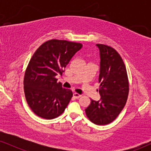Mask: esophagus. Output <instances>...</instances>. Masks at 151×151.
<instances>
[{
    "instance_id": "1",
    "label": "esophagus",
    "mask_w": 151,
    "mask_h": 151,
    "mask_svg": "<svg viewBox=\"0 0 151 151\" xmlns=\"http://www.w3.org/2000/svg\"><path fill=\"white\" fill-rule=\"evenodd\" d=\"M73 96H74V98H76V99H79V98L81 97V94H79V93H73Z\"/></svg>"
}]
</instances>
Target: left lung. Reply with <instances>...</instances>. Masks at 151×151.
<instances>
[{"mask_svg": "<svg viewBox=\"0 0 151 151\" xmlns=\"http://www.w3.org/2000/svg\"><path fill=\"white\" fill-rule=\"evenodd\" d=\"M100 68L99 89L101 98L91 99L85 109L89 120L96 125H106L115 120L125 106L129 95V79L124 61L114 48L97 44Z\"/></svg>", "mask_w": 151, "mask_h": 151, "instance_id": "obj_1", "label": "left lung"}]
</instances>
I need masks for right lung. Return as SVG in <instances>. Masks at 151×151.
I'll return each mask as SVG.
<instances>
[{
  "label": "right lung",
  "instance_id": "obj_1",
  "mask_svg": "<svg viewBox=\"0 0 151 151\" xmlns=\"http://www.w3.org/2000/svg\"><path fill=\"white\" fill-rule=\"evenodd\" d=\"M80 43L51 40L39 47L30 59L24 77V91L29 106L38 116L52 119L65 111L72 97L56 77L65 72Z\"/></svg>",
  "mask_w": 151,
  "mask_h": 151
}]
</instances>
